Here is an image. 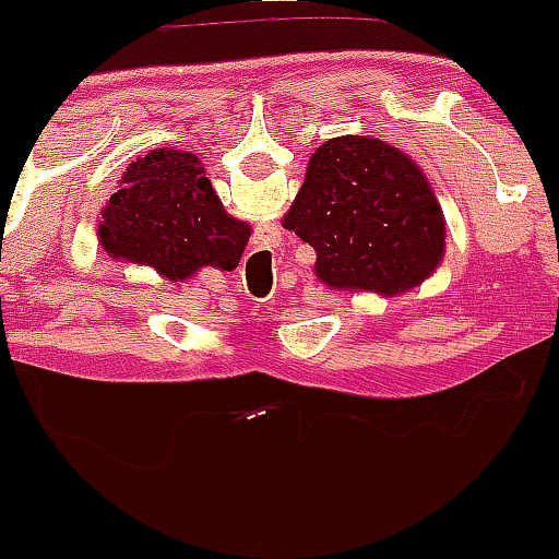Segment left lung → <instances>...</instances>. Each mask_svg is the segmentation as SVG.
I'll list each match as a JSON object with an SVG mask.
<instances>
[{"label": "left lung", "mask_w": 559, "mask_h": 559, "mask_svg": "<svg viewBox=\"0 0 559 559\" xmlns=\"http://www.w3.org/2000/svg\"><path fill=\"white\" fill-rule=\"evenodd\" d=\"M284 228L316 249V275L336 292L396 297L444 260L447 223L413 157L373 136L323 141Z\"/></svg>", "instance_id": "left-lung-1"}]
</instances>
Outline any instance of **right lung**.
<instances>
[{"instance_id": "1", "label": "right lung", "mask_w": 559, "mask_h": 559, "mask_svg": "<svg viewBox=\"0 0 559 559\" xmlns=\"http://www.w3.org/2000/svg\"><path fill=\"white\" fill-rule=\"evenodd\" d=\"M96 228L107 258L152 267L165 281L202 267L234 271L252 228L228 215L202 159L183 150H152L128 165Z\"/></svg>"}]
</instances>
